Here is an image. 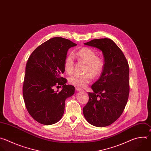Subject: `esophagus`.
<instances>
[{"label": "esophagus", "mask_w": 151, "mask_h": 151, "mask_svg": "<svg viewBox=\"0 0 151 151\" xmlns=\"http://www.w3.org/2000/svg\"><path fill=\"white\" fill-rule=\"evenodd\" d=\"M76 90H77V91H80V90H83V89H81V88H79V87H76Z\"/></svg>", "instance_id": "34e87169"}]
</instances>
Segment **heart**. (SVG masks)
Returning <instances> with one entry per match:
<instances>
[{"label":"heart","mask_w":151,"mask_h":151,"mask_svg":"<svg viewBox=\"0 0 151 151\" xmlns=\"http://www.w3.org/2000/svg\"><path fill=\"white\" fill-rule=\"evenodd\" d=\"M76 58L80 61L86 64L84 74H74L68 78L72 85L78 87H84L93 80V76L97 77L103 72L105 63L102 58L97 56L96 52L90 47H84L80 49L76 53ZM64 68L67 73L71 74L74 70V58L70 54L64 60Z\"/></svg>","instance_id":"1"}]
</instances>
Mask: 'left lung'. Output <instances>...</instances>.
I'll return each mask as SVG.
<instances>
[{
  "instance_id": "8db88e82",
  "label": "left lung",
  "mask_w": 151,
  "mask_h": 151,
  "mask_svg": "<svg viewBox=\"0 0 151 151\" xmlns=\"http://www.w3.org/2000/svg\"><path fill=\"white\" fill-rule=\"evenodd\" d=\"M84 45L102 50L105 66L99 78L92 86L88 101L83 109L87 121L94 126L111 125L121 116L129 91V66L119 47L110 39H93Z\"/></svg>"
}]
</instances>
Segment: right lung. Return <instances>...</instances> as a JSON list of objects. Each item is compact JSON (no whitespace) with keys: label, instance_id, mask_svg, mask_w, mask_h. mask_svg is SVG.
Listing matches in <instances>:
<instances>
[{"label":"right lung","instance_id":"add662e5","mask_svg":"<svg viewBox=\"0 0 151 151\" xmlns=\"http://www.w3.org/2000/svg\"><path fill=\"white\" fill-rule=\"evenodd\" d=\"M77 44L62 37L52 38L38 46L28 58L22 95L26 108L33 118L44 125L59 122L65 110V99L71 96L75 87L67 85L61 76L68 50ZM63 86L61 91L53 88Z\"/></svg>","mask_w":151,"mask_h":151}]
</instances>
